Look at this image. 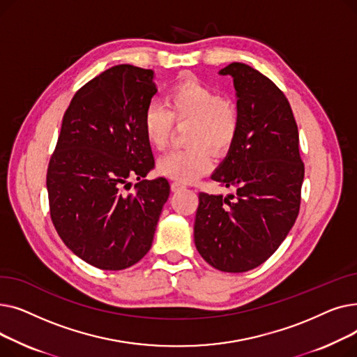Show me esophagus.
<instances>
[{
  "label": "esophagus",
  "instance_id": "esophagus-1",
  "mask_svg": "<svg viewBox=\"0 0 357 357\" xmlns=\"http://www.w3.org/2000/svg\"><path fill=\"white\" fill-rule=\"evenodd\" d=\"M171 188H172L174 192H178V191H181V190L185 188V185L181 183V182H174V183L171 185Z\"/></svg>",
  "mask_w": 357,
  "mask_h": 357
}]
</instances>
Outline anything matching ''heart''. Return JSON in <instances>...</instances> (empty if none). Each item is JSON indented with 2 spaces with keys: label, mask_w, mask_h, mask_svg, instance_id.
Instances as JSON below:
<instances>
[{
  "label": "heart",
  "mask_w": 357,
  "mask_h": 357,
  "mask_svg": "<svg viewBox=\"0 0 357 357\" xmlns=\"http://www.w3.org/2000/svg\"><path fill=\"white\" fill-rule=\"evenodd\" d=\"M166 107L150 104L143 114V131L147 143L162 150L167 146L174 130V119L178 123H191L188 149L174 150L160 158L158 171L178 182L188 183L211 167L209 149L215 155L226 153L231 147L240 124L237 107L221 98L220 92L195 78L175 84L167 92Z\"/></svg>",
  "instance_id": "1"
}]
</instances>
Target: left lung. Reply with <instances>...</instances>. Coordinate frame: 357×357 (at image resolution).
Segmentation results:
<instances>
[{
    "mask_svg": "<svg viewBox=\"0 0 357 357\" xmlns=\"http://www.w3.org/2000/svg\"><path fill=\"white\" fill-rule=\"evenodd\" d=\"M220 75L233 78L240 124L227 156L211 178L236 186L233 195L199 192L195 246L221 272L257 268L285 240L299 213L304 163L291 105L269 78L233 62Z\"/></svg>",
    "mask_w": 357,
    "mask_h": 357,
    "instance_id": "obj_1",
    "label": "left lung"
}]
</instances>
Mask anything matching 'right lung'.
<instances>
[{
  "label": "right lung",
  "instance_id": "1",
  "mask_svg": "<svg viewBox=\"0 0 357 357\" xmlns=\"http://www.w3.org/2000/svg\"><path fill=\"white\" fill-rule=\"evenodd\" d=\"M155 72L112 66L75 93L47 167L53 226L86 264L102 271L133 266L152 248L169 198L165 178L143 179L155 167L143 114L158 92ZM136 177L135 195L123 188Z\"/></svg>",
  "mask_w": 357,
  "mask_h": 357
}]
</instances>
